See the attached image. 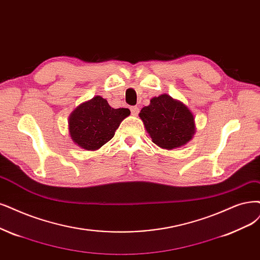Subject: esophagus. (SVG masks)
<instances>
[{"mask_svg":"<svg viewBox=\"0 0 260 260\" xmlns=\"http://www.w3.org/2000/svg\"><path fill=\"white\" fill-rule=\"evenodd\" d=\"M131 112L133 115H137L139 113V108L137 106H133V107H131Z\"/></svg>","mask_w":260,"mask_h":260,"instance_id":"1","label":"esophagus"}]
</instances>
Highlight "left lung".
Masks as SVG:
<instances>
[{"label": "left lung", "mask_w": 260, "mask_h": 260, "mask_svg": "<svg viewBox=\"0 0 260 260\" xmlns=\"http://www.w3.org/2000/svg\"><path fill=\"white\" fill-rule=\"evenodd\" d=\"M139 117L152 141L167 150L185 145L195 133L194 115L185 105L167 94L153 98Z\"/></svg>", "instance_id": "1"}]
</instances>
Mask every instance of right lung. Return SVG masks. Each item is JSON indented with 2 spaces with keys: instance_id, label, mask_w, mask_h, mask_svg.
Instances as JSON below:
<instances>
[{
  "instance_id": "add662e5",
  "label": "right lung",
  "mask_w": 260,
  "mask_h": 260,
  "mask_svg": "<svg viewBox=\"0 0 260 260\" xmlns=\"http://www.w3.org/2000/svg\"><path fill=\"white\" fill-rule=\"evenodd\" d=\"M131 113L127 108H111L107 101L95 96L81 104L70 117L71 137L85 150H98L114 135L123 119Z\"/></svg>"
}]
</instances>
